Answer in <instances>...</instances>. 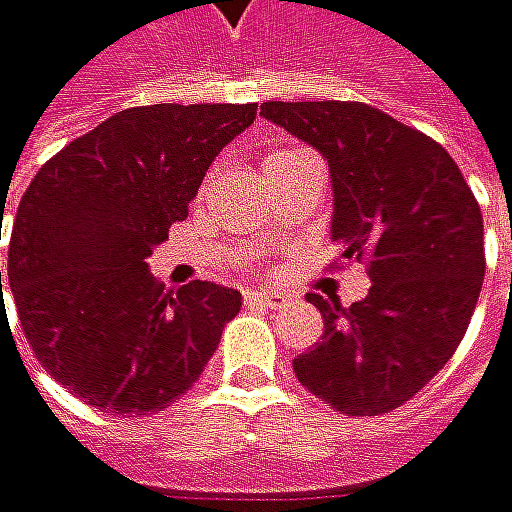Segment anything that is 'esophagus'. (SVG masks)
Returning a JSON list of instances; mask_svg holds the SVG:
<instances>
[{
  "label": "esophagus",
  "instance_id": "1",
  "mask_svg": "<svg viewBox=\"0 0 512 512\" xmlns=\"http://www.w3.org/2000/svg\"><path fill=\"white\" fill-rule=\"evenodd\" d=\"M244 300H247V303H256V306H265V309H282V306L288 303V294H282V291L247 288V291H244Z\"/></svg>",
  "mask_w": 512,
  "mask_h": 512
}]
</instances>
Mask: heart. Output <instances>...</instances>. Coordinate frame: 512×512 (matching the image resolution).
Segmentation results:
<instances>
[{
    "label": "heart",
    "instance_id": "obj_1",
    "mask_svg": "<svg viewBox=\"0 0 512 512\" xmlns=\"http://www.w3.org/2000/svg\"><path fill=\"white\" fill-rule=\"evenodd\" d=\"M291 151H274V154H268V160L265 163H271V160H276V157H288Z\"/></svg>",
    "mask_w": 512,
    "mask_h": 512
}]
</instances>
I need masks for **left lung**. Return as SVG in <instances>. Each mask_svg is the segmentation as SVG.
Instances as JSON below:
<instances>
[{"label": "left lung", "instance_id": "obj_1", "mask_svg": "<svg viewBox=\"0 0 512 512\" xmlns=\"http://www.w3.org/2000/svg\"><path fill=\"white\" fill-rule=\"evenodd\" d=\"M262 116L317 148L332 180V241L373 288L344 309L309 294L323 338L294 358L347 417L405 405L455 355L484 285V218L443 145L361 101H265Z\"/></svg>", "mask_w": 512, "mask_h": 512}]
</instances>
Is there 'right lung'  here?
Here are the masks:
<instances>
[{"label": "right lung", "instance_id": "right-lung-1", "mask_svg": "<svg viewBox=\"0 0 512 512\" xmlns=\"http://www.w3.org/2000/svg\"><path fill=\"white\" fill-rule=\"evenodd\" d=\"M253 119L256 104L130 107L69 142L25 189L8 247L19 323L46 373L92 408H168L241 309L236 288L215 282L165 288L148 256Z\"/></svg>", "mask_w": 512, "mask_h": 512}]
</instances>
